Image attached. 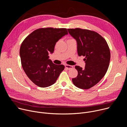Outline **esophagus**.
<instances>
[{
	"instance_id": "34e87169",
	"label": "esophagus",
	"mask_w": 127,
	"mask_h": 127,
	"mask_svg": "<svg viewBox=\"0 0 127 127\" xmlns=\"http://www.w3.org/2000/svg\"><path fill=\"white\" fill-rule=\"evenodd\" d=\"M65 67H66L67 69H68V70H69V69H72V68H73V66H72V65H67V64L65 65Z\"/></svg>"
}]
</instances>
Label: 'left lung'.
<instances>
[{"instance_id":"8db88e82","label":"left lung","mask_w":127,"mask_h":127,"mask_svg":"<svg viewBox=\"0 0 127 127\" xmlns=\"http://www.w3.org/2000/svg\"><path fill=\"white\" fill-rule=\"evenodd\" d=\"M69 33L77 41L79 56L85 57L84 69L75 68L78 75L72 78L77 87L88 89L96 84L105 75L110 62L111 53L105 40L97 32L80 28L68 29Z\"/></svg>"}]
</instances>
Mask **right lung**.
<instances>
[{"mask_svg": "<svg viewBox=\"0 0 127 127\" xmlns=\"http://www.w3.org/2000/svg\"><path fill=\"white\" fill-rule=\"evenodd\" d=\"M68 32L65 28H46L35 30L26 38L21 46L20 54L23 68L35 85L46 87L56 81L63 65H56L49 59L56 43Z\"/></svg>", "mask_w": 127, "mask_h": 127, "instance_id": "add662e5", "label": "right lung"}]
</instances>
